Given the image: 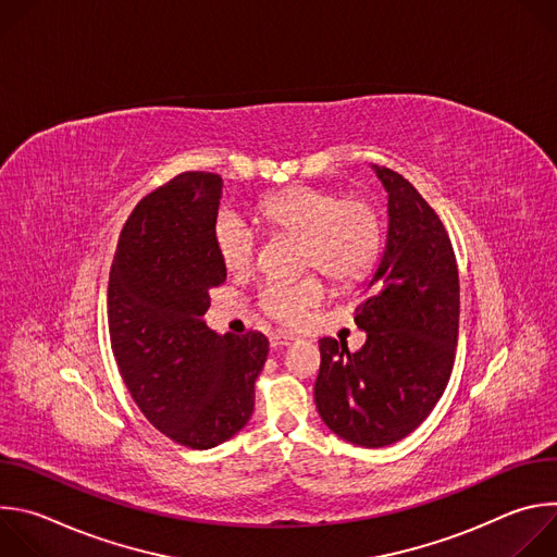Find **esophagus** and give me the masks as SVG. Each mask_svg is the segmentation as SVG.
Listing matches in <instances>:
<instances>
[{
  "mask_svg": "<svg viewBox=\"0 0 557 557\" xmlns=\"http://www.w3.org/2000/svg\"><path fill=\"white\" fill-rule=\"evenodd\" d=\"M290 342H293L290 335H273V337H271V348H273V350H280V348L290 346Z\"/></svg>",
  "mask_w": 557,
  "mask_h": 557,
  "instance_id": "esophagus-1",
  "label": "esophagus"
}]
</instances>
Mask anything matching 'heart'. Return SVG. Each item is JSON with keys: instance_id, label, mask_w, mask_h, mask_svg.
Wrapping results in <instances>:
<instances>
[{"instance_id": "1", "label": "heart", "mask_w": 557, "mask_h": 557, "mask_svg": "<svg viewBox=\"0 0 557 557\" xmlns=\"http://www.w3.org/2000/svg\"><path fill=\"white\" fill-rule=\"evenodd\" d=\"M258 224L273 235L299 237V267L317 269L335 284H350L368 273L381 245V220L366 198H342L333 189L295 185L267 196L256 209ZM213 247L228 273H247L256 256L253 231L233 213L213 224ZM320 280L269 284L260 293L262 308L284 324L299 322L322 301Z\"/></svg>"}]
</instances>
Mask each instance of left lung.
Listing matches in <instances>:
<instances>
[{
    "instance_id": "left-lung-1",
    "label": "left lung",
    "mask_w": 557,
    "mask_h": 557,
    "mask_svg": "<svg viewBox=\"0 0 557 557\" xmlns=\"http://www.w3.org/2000/svg\"><path fill=\"white\" fill-rule=\"evenodd\" d=\"M387 194L381 256L361 284L355 324L361 350L320 339L314 404L339 438L385 447L414 432L451 374L460 286L449 237L434 209L401 174L372 165Z\"/></svg>"
}]
</instances>
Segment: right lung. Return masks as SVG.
<instances>
[{
	"label": "right lung",
	"mask_w": 557,
	"mask_h": 557,
	"mask_svg": "<svg viewBox=\"0 0 557 557\" xmlns=\"http://www.w3.org/2000/svg\"><path fill=\"white\" fill-rule=\"evenodd\" d=\"M218 174L185 172L127 218L108 286L112 350L147 421L191 449L240 432L267 363L262 333L218 335L205 322L209 288L226 280L213 247Z\"/></svg>",
	"instance_id": "obj_1"
}]
</instances>
